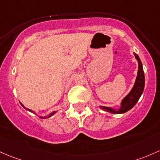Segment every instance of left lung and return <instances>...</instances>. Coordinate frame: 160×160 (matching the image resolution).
Segmentation results:
<instances>
[{"label": "left lung", "mask_w": 160, "mask_h": 160, "mask_svg": "<svg viewBox=\"0 0 160 160\" xmlns=\"http://www.w3.org/2000/svg\"><path fill=\"white\" fill-rule=\"evenodd\" d=\"M134 54L135 58L138 61V76H137L136 80H135L134 87H133L131 92L122 99V103H121V107L118 109H114V108H110V107L102 106H99V108L104 110V111L108 112L112 114H122L124 113V112H127L136 105V103L138 102L142 93H143L145 85V77L144 73H143V65H142V62L140 61L139 56L134 52Z\"/></svg>", "instance_id": "left-lung-1"}]
</instances>
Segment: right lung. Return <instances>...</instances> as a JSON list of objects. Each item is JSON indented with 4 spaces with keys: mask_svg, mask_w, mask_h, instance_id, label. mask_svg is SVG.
<instances>
[{
    "mask_svg": "<svg viewBox=\"0 0 160 160\" xmlns=\"http://www.w3.org/2000/svg\"><path fill=\"white\" fill-rule=\"evenodd\" d=\"M20 104H21V106H22V107H23L24 108H26V109L29 110V112H33V113H34V112H33L32 110H31V109H29V108H26V107H24V106H23V105L22 104V103H20ZM55 113H56V112H52V113H51L50 115H48V116H47V117H40V118H50L51 116H52V115H53L54 114H55Z\"/></svg>",
    "mask_w": 160,
    "mask_h": 160,
    "instance_id": "right-lung-1",
    "label": "right lung"
}]
</instances>
